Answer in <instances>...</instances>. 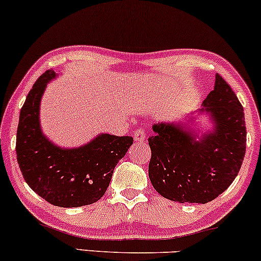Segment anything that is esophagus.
I'll list each match as a JSON object with an SVG mask.
<instances>
[{
  "mask_svg": "<svg viewBox=\"0 0 261 261\" xmlns=\"http://www.w3.org/2000/svg\"><path fill=\"white\" fill-rule=\"evenodd\" d=\"M134 139L136 142H143L146 140V131L143 128H137L134 134Z\"/></svg>",
  "mask_w": 261,
  "mask_h": 261,
  "instance_id": "34e87169",
  "label": "esophagus"
}]
</instances>
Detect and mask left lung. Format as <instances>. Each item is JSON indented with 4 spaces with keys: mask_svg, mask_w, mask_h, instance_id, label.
<instances>
[{
    "mask_svg": "<svg viewBox=\"0 0 261 261\" xmlns=\"http://www.w3.org/2000/svg\"><path fill=\"white\" fill-rule=\"evenodd\" d=\"M197 114L208 116L210 130H195L191 126L194 116L187 122L154 124L153 136L148 139L149 180L158 194L172 201H212L232 184L243 163L247 146L243 107L220 74Z\"/></svg>",
    "mask_w": 261,
    "mask_h": 261,
    "instance_id": "left-lung-1",
    "label": "left lung"
}]
</instances>
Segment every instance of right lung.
Listing matches in <instances>:
<instances>
[{"instance_id": "right-lung-1", "label": "right lung", "mask_w": 261, "mask_h": 261, "mask_svg": "<svg viewBox=\"0 0 261 261\" xmlns=\"http://www.w3.org/2000/svg\"><path fill=\"white\" fill-rule=\"evenodd\" d=\"M58 73L39 77L19 114L16 153L20 172L34 193L60 207L91 205L106 194L114 168L133 145L131 136L99 134L74 148L55 145L40 126V101Z\"/></svg>"}]
</instances>
